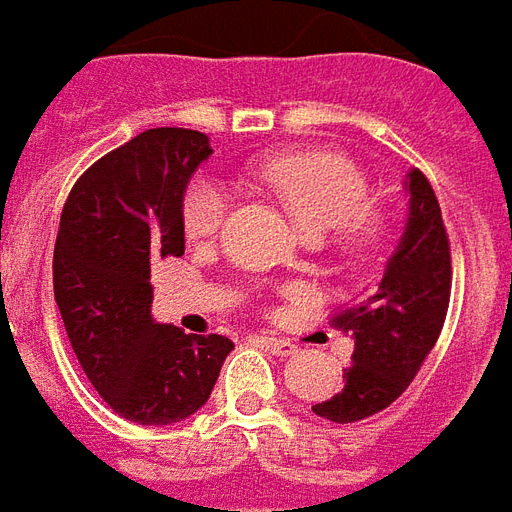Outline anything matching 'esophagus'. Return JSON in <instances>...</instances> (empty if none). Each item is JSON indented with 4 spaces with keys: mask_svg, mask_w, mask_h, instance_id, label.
<instances>
[{
    "mask_svg": "<svg viewBox=\"0 0 512 512\" xmlns=\"http://www.w3.org/2000/svg\"><path fill=\"white\" fill-rule=\"evenodd\" d=\"M257 343L263 345V348H268L271 354L277 356H293L299 348H296V343H290V340H282V337H274V334H263V337H257Z\"/></svg>",
    "mask_w": 512,
    "mask_h": 512,
    "instance_id": "esophagus-1",
    "label": "esophagus"
}]
</instances>
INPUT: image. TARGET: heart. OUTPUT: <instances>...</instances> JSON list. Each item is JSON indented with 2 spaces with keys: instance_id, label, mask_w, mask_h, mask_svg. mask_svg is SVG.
<instances>
[{
  "instance_id": "obj_1",
  "label": "heart",
  "mask_w": 512,
  "mask_h": 512,
  "mask_svg": "<svg viewBox=\"0 0 512 512\" xmlns=\"http://www.w3.org/2000/svg\"><path fill=\"white\" fill-rule=\"evenodd\" d=\"M255 178L285 202L296 222L312 235L340 230L345 244H362L378 233L370 216V183L354 161L326 150H290L260 161ZM230 191L216 178H194L183 194V233L189 241H211L230 213Z\"/></svg>"
}]
</instances>
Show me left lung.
I'll list each match as a JSON object with an SVG mask.
<instances>
[{
  "label": "left lung",
  "instance_id": "left-lung-1",
  "mask_svg": "<svg viewBox=\"0 0 512 512\" xmlns=\"http://www.w3.org/2000/svg\"><path fill=\"white\" fill-rule=\"evenodd\" d=\"M408 222L378 285L332 318L354 337L343 392L312 411L329 422H359L392 406L436 345L452 290L450 238L428 178L406 175Z\"/></svg>",
  "mask_w": 512,
  "mask_h": 512
}]
</instances>
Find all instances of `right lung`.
Wrapping results in <instances>:
<instances>
[{"instance_id": "right-lung-1", "label": "right lung", "mask_w": 512, "mask_h": 512, "mask_svg": "<svg viewBox=\"0 0 512 512\" xmlns=\"http://www.w3.org/2000/svg\"><path fill=\"white\" fill-rule=\"evenodd\" d=\"M211 156L191 128H150L76 180L54 244V299L73 354L120 417L172 425L205 406L233 340L150 315V266L180 257L183 191Z\"/></svg>"}]
</instances>
